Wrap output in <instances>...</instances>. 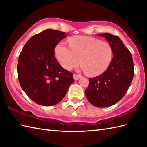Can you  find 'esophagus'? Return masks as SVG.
Here are the masks:
<instances>
[{
  "mask_svg": "<svg viewBox=\"0 0 147 147\" xmlns=\"http://www.w3.org/2000/svg\"><path fill=\"white\" fill-rule=\"evenodd\" d=\"M81 77H82V76L80 75V74H73V78L75 80H79Z\"/></svg>",
  "mask_w": 147,
  "mask_h": 147,
  "instance_id": "esophagus-1",
  "label": "esophagus"
}]
</instances>
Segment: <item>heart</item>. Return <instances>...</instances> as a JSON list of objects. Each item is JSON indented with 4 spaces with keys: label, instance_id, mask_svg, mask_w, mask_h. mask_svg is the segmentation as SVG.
<instances>
[{
    "label": "heart",
    "instance_id": "obj_1",
    "mask_svg": "<svg viewBox=\"0 0 147 147\" xmlns=\"http://www.w3.org/2000/svg\"><path fill=\"white\" fill-rule=\"evenodd\" d=\"M68 42L69 47L60 42L55 49L56 57L65 69H71L80 61L82 68L90 76H98L107 70L113 55L109 43L85 36L71 37Z\"/></svg>",
    "mask_w": 147,
    "mask_h": 147
}]
</instances>
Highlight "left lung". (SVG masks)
<instances>
[{"label": "left lung", "instance_id": "obj_1", "mask_svg": "<svg viewBox=\"0 0 147 147\" xmlns=\"http://www.w3.org/2000/svg\"><path fill=\"white\" fill-rule=\"evenodd\" d=\"M112 47L113 58L108 68L98 76L89 78L85 93L90 103L97 107H106L123 98L134 76L132 55L117 36L111 33L98 34Z\"/></svg>", "mask_w": 147, "mask_h": 147}]
</instances>
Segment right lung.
<instances>
[{"instance_id": "obj_1", "label": "right lung", "mask_w": 147, "mask_h": 147, "mask_svg": "<svg viewBox=\"0 0 147 147\" xmlns=\"http://www.w3.org/2000/svg\"><path fill=\"white\" fill-rule=\"evenodd\" d=\"M66 36L61 31L45 30L30 38L19 55L17 71L21 88L39 105L58 104L74 81L73 74L59 64L54 54L56 45Z\"/></svg>"}]
</instances>
